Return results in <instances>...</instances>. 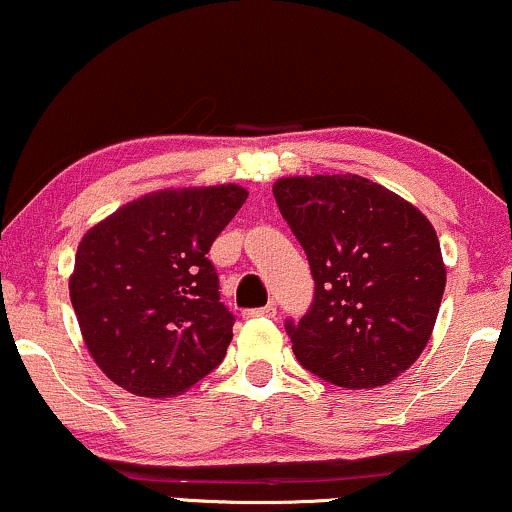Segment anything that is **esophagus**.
<instances>
[{
    "label": "esophagus",
    "mask_w": 512,
    "mask_h": 512,
    "mask_svg": "<svg viewBox=\"0 0 512 512\" xmlns=\"http://www.w3.org/2000/svg\"><path fill=\"white\" fill-rule=\"evenodd\" d=\"M274 316H276L274 304H267V307L248 309V312H243V319H274Z\"/></svg>",
    "instance_id": "esophagus-1"
}]
</instances>
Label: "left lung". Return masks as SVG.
<instances>
[{
    "mask_svg": "<svg viewBox=\"0 0 512 512\" xmlns=\"http://www.w3.org/2000/svg\"><path fill=\"white\" fill-rule=\"evenodd\" d=\"M274 198L316 283L309 314L286 323L297 361L347 390L409 371L435 331L446 286L430 219L359 174L281 177Z\"/></svg>",
    "mask_w": 512,
    "mask_h": 512,
    "instance_id": "8db88e82",
    "label": "left lung"
}]
</instances>
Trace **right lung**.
Masks as SVG:
<instances>
[{"instance_id":"obj_1","label":"right lung","mask_w":512,"mask_h":512,"mask_svg":"<svg viewBox=\"0 0 512 512\" xmlns=\"http://www.w3.org/2000/svg\"><path fill=\"white\" fill-rule=\"evenodd\" d=\"M245 198L238 184L160 189L82 236L70 302L94 364L122 390L177 397L224 359L234 316L208 252Z\"/></svg>"}]
</instances>
